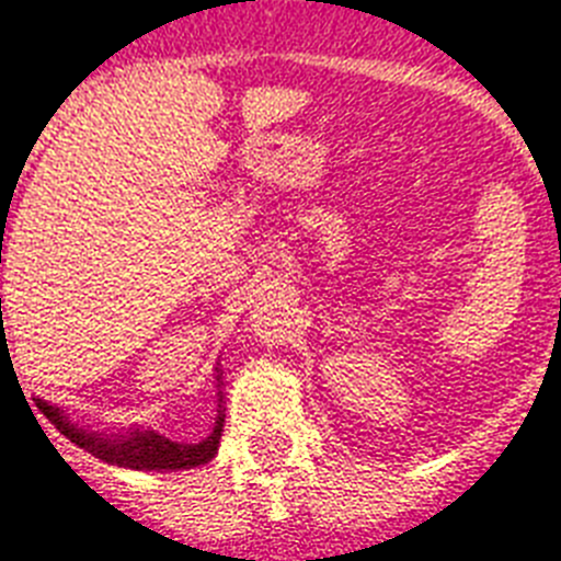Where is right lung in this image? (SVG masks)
<instances>
[{
  "mask_svg": "<svg viewBox=\"0 0 561 561\" xmlns=\"http://www.w3.org/2000/svg\"><path fill=\"white\" fill-rule=\"evenodd\" d=\"M2 302V299H0ZM218 417L216 426L209 432L207 438L198 440V444H178V440L163 438L154 430H144V426H129V430L121 432H94L89 426H80V423H71L66 417V412L48 400L36 398V407L43 409V414L57 426L62 435H66L71 444H77L80 449L91 453L94 458L106 463H117V467H126V470H193V467H202V463L213 461L218 453V444H221V432H225V391H221V368H218Z\"/></svg>",
  "mask_w": 561,
  "mask_h": 561,
  "instance_id": "right-lung-1",
  "label": "right lung"
}]
</instances>
